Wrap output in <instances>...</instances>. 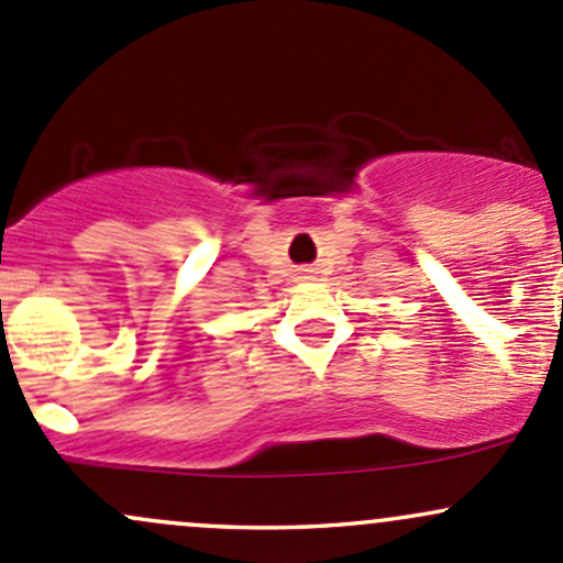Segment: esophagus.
<instances>
[{
    "label": "esophagus",
    "mask_w": 563,
    "mask_h": 563,
    "mask_svg": "<svg viewBox=\"0 0 563 563\" xmlns=\"http://www.w3.org/2000/svg\"><path fill=\"white\" fill-rule=\"evenodd\" d=\"M300 271H311V268H300ZM302 279H308V276H302Z\"/></svg>",
    "instance_id": "obj_1"
}]
</instances>
